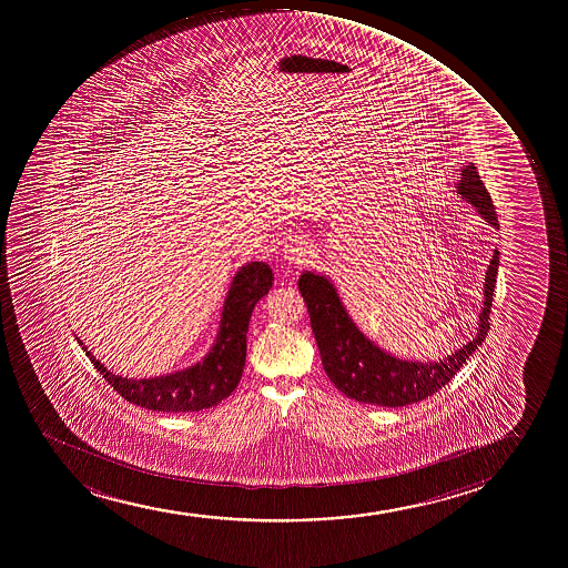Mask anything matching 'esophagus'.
Listing matches in <instances>:
<instances>
[{
    "instance_id": "esophagus-1",
    "label": "esophagus",
    "mask_w": 568,
    "mask_h": 568,
    "mask_svg": "<svg viewBox=\"0 0 568 568\" xmlns=\"http://www.w3.org/2000/svg\"><path fill=\"white\" fill-rule=\"evenodd\" d=\"M310 255V248H307L306 242L302 240H293V242L285 245V258L294 264L306 261V256Z\"/></svg>"
}]
</instances>
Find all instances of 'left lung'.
Here are the masks:
<instances>
[{
	"mask_svg": "<svg viewBox=\"0 0 568 568\" xmlns=\"http://www.w3.org/2000/svg\"><path fill=\"white\" fill-rule=\"evenodd\" d=\"M457 189L460 196L478 207L487 223L498 229L497 211L474 164L463 170ZM498 256V251H495L485 275V302L479 313L478 336L438 363H409L383 353L349 320L331 281L312 272L300 275V293L306 300L326 376L353 400L385 408L408 406L438 393L452 382L466 358L487 336L493 293L497 285Z\"/></svg>",
	"mask_w": 568,
	"mask_h": 568,
	"instance_id": "8db88e82",
	"label": "left lung"
}]
</instances>
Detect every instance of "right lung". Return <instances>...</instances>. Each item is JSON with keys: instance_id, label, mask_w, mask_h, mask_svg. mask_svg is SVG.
Masks as SVG:
<instances>
[{"instance_id": "obj_1", "label": "right lung", "mask_w": 568, "mask_h": 568, "mask_svg": "<svg viewBox=\"0 0 568 568\" xmlns=\"http://www.w3.org/2000/svg\"><path fill=\"white\" fill-rule=\"evenodd\" d=\"M274 274L268 264L251 262L245 264L232 281L229 296L224 302L221 332L217 344L213 345L204 363L189 371L154 377V379H128L115 376L92 357L83 342L77 339L87 351V357L94 364L103 379L124 398L141 408L166 414L202 412L217 406L219 402L232 395L242 379L247 353V328L256 302L268 294Z\"/></svg>"}]
</instances>
